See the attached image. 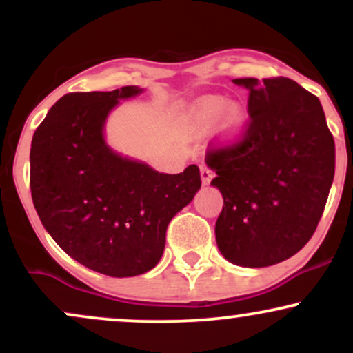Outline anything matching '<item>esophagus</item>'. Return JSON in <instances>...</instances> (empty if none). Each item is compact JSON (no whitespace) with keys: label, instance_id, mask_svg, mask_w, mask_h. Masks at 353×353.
Instances as JSON below:
<instances>
[{"label":"esophagus","instance_id":"esophagus-1","mask_svg":"<svg viewBox=\"0 0 353 353\" xmlns=\"http://www.w3.org/2000/svg\"><path fill=\"white\" fill-rule=\"evenodd\" d=\"M210 179H212V171L208 168V165H202L201 168V181H202V185H208Z\"/></svg>","mask_w":353,"mask_h":353}]
</instances>
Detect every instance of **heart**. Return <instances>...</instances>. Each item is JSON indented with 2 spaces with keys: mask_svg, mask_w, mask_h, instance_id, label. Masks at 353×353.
<instances>
[{
  "mask_svg": "<svg viewBox=\"0 0 353 353\" xmlns=\"http://www.w3.org/2000/svg\"><path fill=\"white\" fill-rule=\"evenodd\" d=\"M214 125L221 143L234 144L245 134L247 112L237 104L210 96L197 101L184 119V129L190 136L208 134Z\"/></svg>",
  "mask_w": 353,
  "mask_h": 353,
  "instance_id": "1",
  "label": "heart"
}]
</instances>
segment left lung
<instances>
[{
    "label": "left lung",
    "mask_w": 353,
    "mask_h": 353,
    "mask_svg": "<svg viewBox=\"0 0 353 353\" xmlns=\"http://www.w3.org/2000/svg\"><path fill=\"white\" fill-rule=\"evenodd\" d=\"M249 91L244 139L209 152L210 185L224 208L216 222L221 254L241 267H269L297 254L325 208L335 143L319 98L289 78L232 79Z\"/></svg>",
    "instance_id": "left-lung-1"
}]
</instances>
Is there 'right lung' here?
Instances as JSON below:
<instances>
[{"label":"right lung","mask_w":353,"mask_h":353,"mask_svg":"<svg viewBox=\"0 0 353 353\" xmlns=\"http://www.w3.org/2000/svg\"><path fill=\"white\" fill-rule=\"evenodd\" d=\"M143 91L63 96L31 141L30 185L41 224L70 257L109 277L154 269L169 222L201 189L197 165L157 172L106 143L112 109Z\"/></svg>","instance_id":"add662e5"}]
</instances>
